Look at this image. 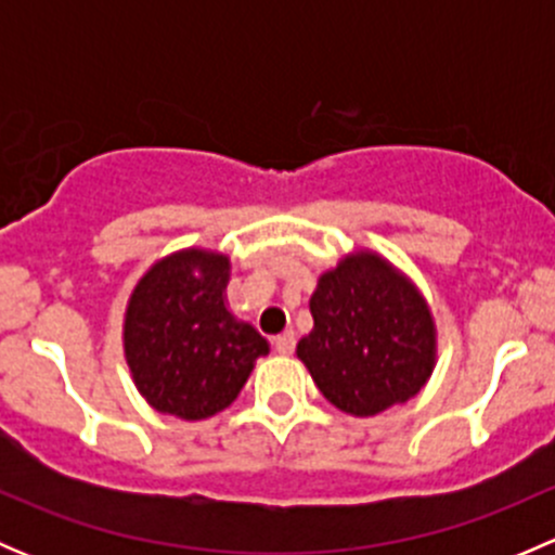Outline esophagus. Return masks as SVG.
<instances>
[{"label": "esophagus", "instance_id": "obj_1", "mask_svg": "<svg viewBox=\"0 0 555 555\" xmlns=\"http://www.w3.org/2000/svg\"><path fill=\"white\" fill-rule=\"evenodd\" d=\"M276 351L279 354H293L295 351V333H284L276 338Z\"/></svg>", "mask_w": 555, "mask_h": 555}]
</instances>
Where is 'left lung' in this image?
<instances>
[{
	"label": "left lung",
	"mask_w": 555,
	"mask_h": 555,
	"mask_svg": "<svg viewBox=\"0 0 555 555\" xmlns=\"http://www.w3.org/2000/svg\"><path fill=\"white\" fill-rule=\"evenodd\" d=\"M313 330L298 360L338 411L376 416L422 391L438 360V330L416 284L378 251L346 255L319 276Z\"/></svg>",
	"instance_id": "left-lung-1"
}]
</instances>
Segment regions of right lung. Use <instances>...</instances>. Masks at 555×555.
Wrapping results in <instances>:
<instances>
[{"instance_id":"right-lung-1","label":"right lung","mask_w":555,"mask_h":555,"mask_svg":"<svg viewBox=\"0 0 555 555\" xmlns=\"http://www.w3.org/2000/svg\"><path fill=\"white\" fill-rule=\"evenodd\" d=\"M231 257L179 249L133 287L122 319V351L139 395L158 413L201 422L244 389L268 340L225 304Z\"/></svg>"}]
</instances>
